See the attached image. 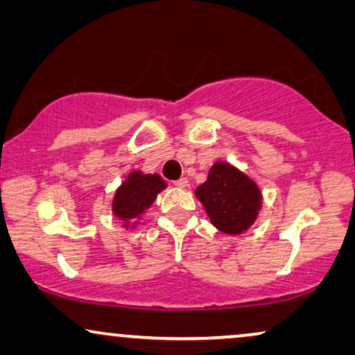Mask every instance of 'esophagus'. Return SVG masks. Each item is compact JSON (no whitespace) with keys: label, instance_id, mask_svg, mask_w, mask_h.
Returning <instances> with one entry per match:
<instances>
[{"label":"esophagus","instance_id":"obj_1","mask_svg":"<svg viewBox=\"0 0 355 355\" xmlns=\"http://www.w3.org/2000/svg\"><path fill=\"white\" fill-rule=\"evenodd\" d=\"M187 184H189V181H187V178H179L178 181H174V186L176 187H181V189H184V187H187Z\"/></svg>","mask_w":355,"mask_h":355}]
</instances>
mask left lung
<instances>
[{
  "instance_id": "left-lung-1",
  "label": "left lung",
  "mask_w": 355,
  "mask_h": 355,
  "mask_svg": "<svg viewBox=\"0 0 355 355\" xmlns=\"http://www.w3.org/2000/svg\"><path fill=\"white\" fill-rule=\"evenodd\" d=\"M196 196L213 225L227 234H241L249 230L261 205L257 184L239 169L221 162L213 164L208 179L197 187Z\"/></svg>"
}]
</instances>
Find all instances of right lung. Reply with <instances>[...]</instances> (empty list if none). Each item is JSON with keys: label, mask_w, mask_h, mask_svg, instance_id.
<instances>
[{"label": "right lung", "mask_w": 355, "mask_h": 355, "mask_svg": "<svg viewBox=\"0 0 355 355\" xmlns=\"http://www.w3.org/2000/svg\"><path fill=\"white\" fill-rule=\"evenodd\" d=\"M166 184L158 174H142L134 171L129 174L113 200V211L119 220H132L142 215L162 192Z\"/></svg>", "instance_id": "1"}]
</instances>
